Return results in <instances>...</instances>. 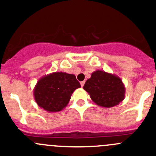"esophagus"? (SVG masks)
<instances>
[{
  "mask_svg": "<svg viewBox=\"0 0 156 156\" xmlns=\"http://www.w3.org/2000/svg\"><path fill=\"white\" fill-rule=\"evenodd\" d=\"M85 81H81V87L84 86V85H85Z\"/></svg>",
  "mask_w": 156,
  "mask_h": 156,
  "instance_id": "esophagus-1",
  "label": "esophagus"
}]
</instances>
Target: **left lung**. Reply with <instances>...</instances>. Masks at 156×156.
Segmentation results:
<instances>
[{
    "instance_id": "left-lung-1",
    "label": "left lung",
    "mask_w": 156,
    "mask_h": 156,
    "mask_svg": "<svg viewBox=\"0 0 156 156\" xmlns=\"http://www.w3.org/2000/svg\"><path fill=\"white\" fill-rule=\"evenodd\" d=\"M96 105L112 108L123 101L126 88L122 79L115 74L101 70L94 71L83 87Z\"/></svg>"
}]
</instances>
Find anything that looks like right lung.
Wrapping results in <instances>:
<instances>
[{"instance_id": "right-lung-1", "label": "right lung", "mask_w": 156, "mask_h": 156, "mask_svg": "<svg viewBox=\"0 0 156 156\" xmlns=\"http://www.w3.org/2000/svg\"><path fill=\"white\" fill-rule=\"evenodd\" d=\"M80 87L75 75L53 72L38 80L33 94L39 107L48 112H57L68 105L72 93Z\"/></svg>"}]
</instances>
